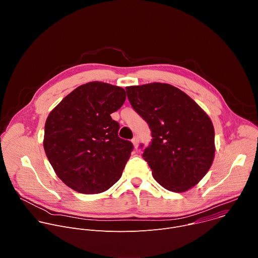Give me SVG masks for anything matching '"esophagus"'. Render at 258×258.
Returning <instances> with one entry per match:
<instances>
[{"mask_svg":"<svg viewBox=\"0 0 258 258\" xmlns=\"http://www.w3.org/2000/svg\"><path fill=\"white\" fill-rule=\"evenodd\" d=\"M139 138L138 137H134V139L132 140V143H133V145H134V147L136 149H138V146H139Z\"/></svg>","mask_w":258,"mask_h":258,"instance_id":"1","label":"esophagus"}]
</instances>
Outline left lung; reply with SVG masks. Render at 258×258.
<instances>
[{
	"instance_id": "8db88e82",
	"label": "left lung",
	"mask_w": 258,
	"mask_h": 258,
	"mask_svg": "<svg viewBox=\"0 0 258 258\" xmlns=\"http://www.w3.org/2000/svg\"><path fill=\"white\" fill-rule=\"evenodd\" d=\"M135 111L151 130L143 157L164 189L185 192L202 179L214 158V128L187 94L167 84L125 88ZM143 147V145H141Z\"/></svg>"
}]
</instances>
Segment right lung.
<instances>
[{"mask_svg":"<svg viewBox=\"0 0 258 258\" xmlns=\"http://www.w3.org/2000/svg\"><path fill=\"white\" fill-rule=\"evenodd\" d=\"M125 101V91L101 82L83 85L49 114L44 149L59 178L82 194L101 193L120 178L134 149L118 137L111 118Z\"/></svg>","mask_w":258,"mask_h":258,"instance_id":"obj_1","label":"right lung"}]
</instances>
